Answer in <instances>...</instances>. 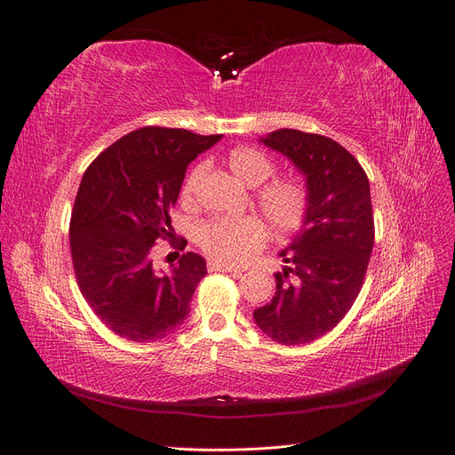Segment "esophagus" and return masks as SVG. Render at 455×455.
Wrapping results in <instances>:
<instances>
[{"instance_id":"obj_1","label":"esophagus","mask_w":455,"mask_h":455,"mask_svg":"<svg viewBox=\"0 0 455 455\" xmlns=\"http://www.w3.org/2000/svg\"><path fill=\"white\" fill-rule=\"evenodd\" d=\"M209 271H224V273L233 275V277H241V275H243L241 269L229 267V266H222V264H216V261H211V264H209Z\"/></svg>"}]
</instances>
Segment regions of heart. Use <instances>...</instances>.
I'll use <instances>...</instances> for the list:
<instances>
[{"instance_id":"heart-1","label":"heart","mask_w":455,"mask_h":455,"mask_svg":"<svg viewBox=\"0 0 455 455\" xmlns=\"http://www.w3.org/2000/svg\"><path fill=\"white\" fill-rule=\"evenodd\" d=\"M226 161L244 186L256 188L254 203L277 235H294L306 226L311 212V194L304 182L291 176L269 181L275 174V163L252 146L233 148ZM203 172L204 163H196L188 171L180 189L184 201L194 199ZM196 243L216 264L244 266L264 249L266 228L256 216H218L197 226Z\"/></svg>"}]
</instances>
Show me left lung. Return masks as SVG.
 Returning <instances> with one entry per match:
<instances>
[{
    "mask_svg": "<svg viewBox=\"0 0 455 455\" xmlns=\"http://www.w3.org/2000/svg\"><path fill=\"white\" fill-rule=\"evenodd\" d=\"M264 144L292 159L307 176L311 212L275 273V296L254 311L256 324L283 346L330 332L359 296L371 249L374 212L361 163L323 134L281 129Z\"/></svg>",
    "mask_w": 455,
    "mask_h": 455,
    "instance_id": "1",
    "label": "left lung"
}]
</instances>
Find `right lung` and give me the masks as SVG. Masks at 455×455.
Returning a JSON list of instances; mask_svg holds the SVG:
<instances>
[{
	"mask_svg": "<svg viewBox=\"0 0 455 455\" xmlns=\"http://www.w3.org/2000/svg\"><path fill=\"white\" fill-rule=\"evenodd\" d=\"M220 139L148 125L106 148L81 178L70 220L76 281L94 315L117 336L157 341L189 315L206 275L204 259L186 252L167 273L159 271L156 243L174 239L169 211L188 164Z\"/></svg>",
	"mask_w": 455,
	"mask_h": 455,
	"instance_id": "add662e5",
	"label": "right lung"
}]
</instances>
